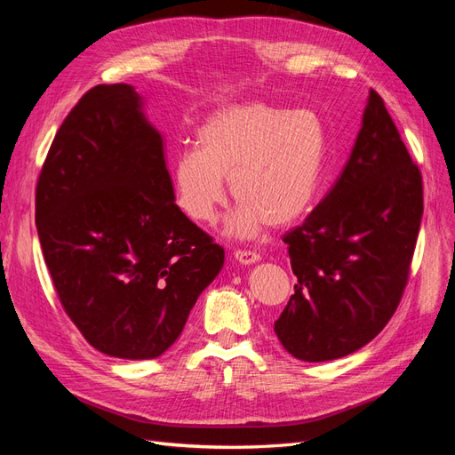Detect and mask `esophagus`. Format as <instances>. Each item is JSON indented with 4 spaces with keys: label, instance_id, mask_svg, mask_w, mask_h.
<instances>
[{
    "label": "esophagus",
    "instance_id": "esophagus-1",
    "mask_svg": "<svg viewBox=\"0 0 455 455\" xmlns=\"http://www.w3.org/2000/svg\"><path fill=\"white\" fill-rule=\"evenodd\" d=\"M233 256H235V259L243 266H251V264H256V261H259V254H256L252 251H235V252H233Z\"/></svg>",
    "mask_w": 455,
    "mask_h": 455
}]
</instances>
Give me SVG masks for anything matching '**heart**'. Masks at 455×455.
<instances>
[{"label":"heart","mask_w":455,"mask_h":455,"mask_svg":"<svg viewBox=\"0 0 455 455\" xmlns=\"http://www.w3.org/2000/svg\"><path fill=\"white\" fill-rule=\"evenodd\" d=\"M197 142L172 159L176 204L196 222H211L228 197L229 176L239 197L224 224L233 237L296 222L321 188L326 129L313 109L228 104L201 123Z\"/></svg>","instance_id":"b5f03b06"}]
</instances>
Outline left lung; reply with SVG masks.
<instances>
[{"mask_svg": "<svg viewBox=\"0 0 455 455\" xmlns=\"http://www.w3.org/2000/svg\"><path fill=\"white\" fill-rule=\"evenodd\" d=\"M421 214V172L371 89L346 169L283 237L298 279L275 321L283 347L323 363L374 339L403 298Z\"/></svg>", "mask_w": 455, "mask_h": 455, "instance_id": "obj_1", "label": "left lung"}]
</instances>
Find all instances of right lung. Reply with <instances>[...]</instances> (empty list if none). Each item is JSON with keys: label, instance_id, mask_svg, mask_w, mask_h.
Listing matches in <instances>:
<instances>
[{"label": "right lung", "instance_id": "1", "mask_svg": "<svg viewBox=\"0 0 455 455\" xmlns=\"http://www.w3.org/2000/svg\"><path fill=\"white\" fill-rule=\"evenodd\" d=\"M163 139L132 85L84 94L51 144L36 226L64 311L94 349L156 359L224 267L174 203Z\"/></svg>", "mask_w": 455, "mask_h": 455}]
</instances>
